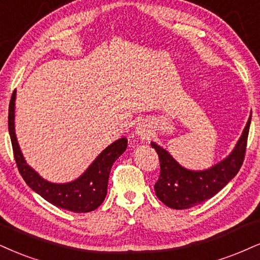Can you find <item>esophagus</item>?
Masks as SVG:
<instances>
[{"label": "esophagus", "instance_id": "obj_1", "mask_svg": "<svg viewBox=\"0 0 260 260\" xmlns=\"http://www.w3.org/2000/svg\"><path fill=\"white\" fill-rule=\"evenodd\" d=\"M137 134H139L141 137H143V139L148 137L149 130L148 127H147V125H140V126L137 127Z\"/></svg>", "mask_w": 260, "mask_h": 260}]
</instances>
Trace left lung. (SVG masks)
I'll use <instances>...</instances> for the list:
<instances>
[{
  "label": "left lung",
  "mask_w": 260,
  "mask_h": 260,
  "mask_svg": "<svg viewBox=\"0 0 260 260\" xmlns=\"http://www.w3.org/2000/svg\"><path fill=\"white\" fill-rule=\"evenodd\" d=\"M251 118L252 115H249L242 136L232 154L205 171H189L182 168L165 149L152 143L160 162L159 178L154 184L159 200L170 208L183 210L208 200L225 187L235 177L245 160Z\"/></svg>",
  "instance_id": "1"
}]
</instances>
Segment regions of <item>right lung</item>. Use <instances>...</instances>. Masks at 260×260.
I'll use <instances>...</instances> for the list:
<instances>
[{
	"mask_svg": "<svg viewBox=\"0 0 260 260\" xmlns=\"http://www.w3.org/2000/svg\"><path fill=\"white\" fill-rule=\"evenodd\" d=\"M14 101L15 90L13 91L9 102L8 130L15 162L21 177L28 187L54 206L72 211L75 213L90 212L98 208L107 194L108 177H110L112 165L126 149L127 140L123 137L108 146L89 166L84 174L76 181L65 184L50 183L40 177L22 158L14 131Z\"/></svg>",
	"mask_w": 260,
	"mask_h": 260,
	"instance_id": "1",
	"label": "right lung"
}]
</instances>
